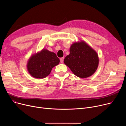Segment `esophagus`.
I'll return each instance as SVG.
<instances>
[{
    "label": "esophagus",
    "mask_w": 126,
    "mask_h": 126,
    "mask_svg": "<svg viewBox=\"0 0 126 126\" xmlns=\"http://www.w3.org/2000/svg\"><path fill=\"white\" fill-rule=\"evenodd\" d=\"M60 60V62L61 63H63V61H64V58H61Z\"/></svg>",
    "instance_id": "obj_1"
}]
</instances>
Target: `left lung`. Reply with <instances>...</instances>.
Wrapping results in <instances>:
<instances>
[{
  "mask_svg": "<svg viewBox=\"0 0 126 126\" xmlns=\"http://www.w3.org/2000/svg\"><path fill=\"white\" fill-rule=\"evenodd\" d=\"M70 54L64 63L76 76L86 78L96 71L99 63L96 51L83 40L74 42L70 46Z\"/></svg>",
  "mask_w": 126,
  "mask_h": 126,
  "instance_id": "left-lung-1",
  "label": "left lung"
}]
</instances>
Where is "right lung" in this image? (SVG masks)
Wrapping results in <instances>:
<instances>
[{"label": "right lung", "mask_w": 126, "mask_h": 126, "mask_svg": "<svg viewBox=\"0 0 126 126\" xmlns=\"http://www.w3.org/2000/svg\"><path fill=\"white\" fill-rule=\"evenodd\" d=\"M59 63L60 60L55 53L43 48L30 57L26 67L29 73L33 78L43 79L47 77L52 68Z\"/></svg>", "instance_id": "add662e5"}]
</instances>
